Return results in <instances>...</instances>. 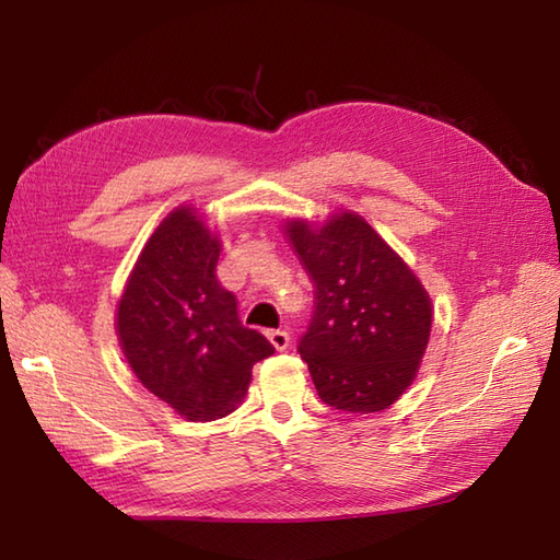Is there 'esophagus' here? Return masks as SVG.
<instances>
[{
  "label": "esophagus",
  "instance_id": "1",
  "mask_svg": "<svg viewBox=\"0 0 560 560\" xmlns=\"http://www.w3.org/2000/svg\"><path fill=\"white\" fill-rule=\"evenodd\" d=\"M267 339L271 341V347L277 351H287L291 347V335H289V331H283V329H269Z\"/></svg>",
  "mask_w": 560,
  "mask_h": 560
}]
</instances>
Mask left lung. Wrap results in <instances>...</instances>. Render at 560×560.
Returning a JSON list of instances; mask_svg holds the SVG:
<instances>
[{
  "mask_svg": "<svg viewBox=\"0 0 560 560\" xmlns=\"http://www.w3.org/2000/svg\"><path fill=\"white\" fill-rule=\"evenodd\" d=\"M287 233L315 287L299 341L319 399L347 413L395 404L419 371L431 337V299L404 259L359 213L325 225L289 221Z\"/></svg>",
  "mask_w": 560,
  "mask_h": 560,
  "instance_id": "8db88e82",
  "label": "left lung"
}]
</instances>
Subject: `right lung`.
<instances>
[{
    "mask_svg": "<svg viewBox=\"0 0 560 560\" xmlns=\"http://www.w3.org/2000/svg\"><path fill=\"white\" fill-rule=\"evenodd\" d=\"M221 243L195 209L163 219L117 305V337L135 375L189 421H213L245 397L253 365L273 353L243 327L217 279Z\"/></svg>",
    "mask_w": 560,
    "mask_h": 560,
    "instance_id": "obj_1",
    "label": "right lung"
}]
</instances>
